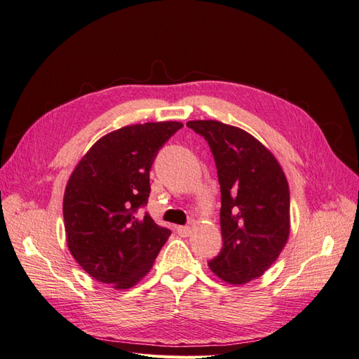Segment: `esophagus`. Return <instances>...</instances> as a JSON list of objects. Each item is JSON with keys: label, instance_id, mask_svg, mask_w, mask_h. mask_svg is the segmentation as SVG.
<instances>
[{"label": "esophagus", "instance_id": "obj_1", "mask_svg": "<svg viewBox=\"0 0 359 359\" xmlns=\"http://www.w3.org/2000/svg\"><path fill=\"white\" fill-rule=\"evenodd\" d=\"M177 232L180 236H189L191 233V229H190V226H178Z\"/></svg>", "mask_w": 359, "mask_h": 359}]
</instances>
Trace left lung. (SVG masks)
<instances>
[{
  "instance_id": "obj_1",
  "label": "left lung",
  "mask_w": 359,
  "mask_h": 359,
  "mask_svg": "<svg viewBox=\"0 0 359 359\" xmlns=\"http://www.w3.org/2000/svg\"><path fill=\"white\" fill-rule=\"evenodd\" d=\"M187 126L208 142L222 191L223 247L208 265L231 285L262 276L290 232V194L280 163L256 137L212 119Z\"/></svg>"
}]
</instances>
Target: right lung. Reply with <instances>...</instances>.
<instances>
[{
	"mask_svg": "<svg viewBox=\"0 0 359 359\" xmlns=\"http://www.w3.org/2000/svg\"><path fill=\"white\" fill-rule=\"evenodd\" d=\"M181 127L163 121L118 128L97 140L74 168L62 202L67 245L97 281L130 289L149 273L168 241L169 229L136 212L148 202L158 149Z\"/></svg>",
	"mask_w": 359,
	"mask_h": 359,
	"instance_id": "right-lung-1",
	"label": "right lung"
}]
</instances>
